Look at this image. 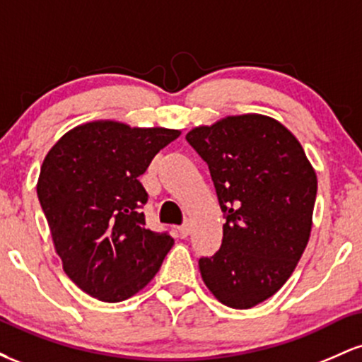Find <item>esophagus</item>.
I'll list each match as a JSON object with an SVG mask.
<instances>
[{"instance_id": "34e87169", "label": "esophagus", "mask_w": 362, "mask_h": 362, "mask_svg": "<svg viewBox=\"0 0 362 362\" xmlns=\"http://www.w3.org/2000/svg\"><path fill=\"white\" fill-rule=\"evenodd\" d=\"M177 230H178V235H180L182 238H187V236H189V233H190V224L189 223L180 224V226H178Z\"/></svg>"}]
</instances>
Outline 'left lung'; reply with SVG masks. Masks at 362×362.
I'll return each mask as SVG.
<instances>
[{
	"mask_svg": "<svg viewBox=\"0 0 362 362\" xmlns=\"http://www.w3.org/2000/svg\"><path fill=\"white\" fill-rule=\"evenodd\" d=\"M185 139L209 167L226 219L221 248L199 259L202 281L223 305L252 308L284 286L305 252L317 173L300 141L265 115H231Z\"/></svg>",
	"mask_w": 362,
	"mask_h": 362,
	"instance_id": "left-lung-1",
	"label": "left lung"
}]
</instances>
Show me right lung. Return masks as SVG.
Here are the masks:
<instances>
[{
    "instance_id": "right-lung-1",
    "label": "right lung",
    "mask_w": 362,
    "mask_h": 362,
    "mask_svg": "<svg viewBox=\"0 0 362 362\" xmlns=\"http://www.w3.org/2000/svg\"><path fill=\"white\" fill-rule=\"evenodd\" d=\"M177 129L95 120L66 132L40 167L37 195L62 269L78 288L105 303L134 296L173 247L146 226L139 177Z\"/></svg>"
}]
</instances>
